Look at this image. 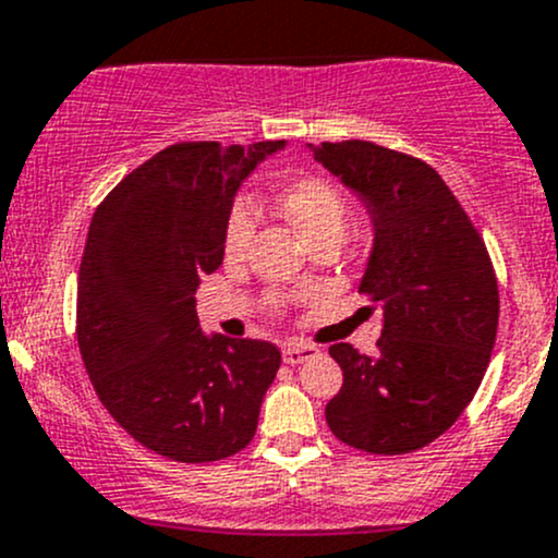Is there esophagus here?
Here are the masks:
<instances>
[{"mask_svg": "<svg viewBox=\"0 0 558 558\" xmlns=\"http://www.w3.org/2000/svg\"><path fill=\"white\" fill-rule=\"evenodd\" d=\"M281 354H284L287 365H301V363H306V360L317 357L319 349L312 347V343L290 341V343H284V347H281Z\"/></svg>", "mask_w": 558, "mask_h": 558, "instance_id": "34e87169", "label": "esophagus"}]
</instances>
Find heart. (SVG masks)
Returning a JSON list of instances; mask_svg holds the SVG:
<instances>
[{
	"label": "heart",
	"mask_w": 558,
	"mask_h": 558,
	"mask_svg": "<svg viewBox=\"0 0 558 558\" xmlns=\"http://www.w3.org/2000/svg\"><path fill=\"white\" fill-rule=\"evenodd\" d=\"M279 211L298 228L303 239L312 246L322 241H332L336 244L341 239L343 226H347V195L336 182L325 180V177L306 174L295 177V180L284 182L277 193ZM257 231V211L250 198H236L228 209L226 231H222V252L226 260L241 263L250 252L252 239Z\"/></svg>",
	"instance_id": "heart-1"
}]
</instances>
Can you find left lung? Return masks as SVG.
Masks as SVG:
<instances>
[{"mask_svg":"<svg viewBox=\"0 0 558 558\" xmlns=\"http://www.w3.org/2000/svg\"><path fill=\"white\" fill-rule=\"evenodd\" d=\"M314 158L363 198L373 252L360 292L384 308L378 354L332 343L343 387L325 408L341 444L408 453L446 433L489 367L499 292L484 239L438 171L373 142H322Z\"/></svg>","mask_w":558,"mask_h":558,"instance_id":"obj_1","label":"left lung"}]
</instances>
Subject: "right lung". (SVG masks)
<instances>
[{"label":"right lung","mask_w":558,"mask_h":558,"mask_svg":"<svg viewBox=\"0 0 558 558\" xmlns=\"http://www.w3.org/2000/svg\"><path fill=\"white\" fill-rule=\"evenodd\" d=\"M284 142H180L125 174L94 211L77 277V343L109 416L174 462H217L255 438L281 354L204 336L195 290L222 266L244 177Z\"/></svg>","instance_id":"obj_1"}]
</instances>
